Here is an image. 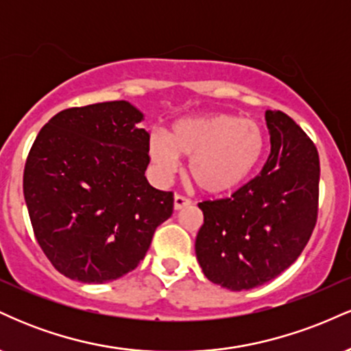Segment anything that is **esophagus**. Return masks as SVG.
Segmentation results:
<instances>
[{
	"label": "esophagus",
	"mask_w": 351,
	"mask_h": 351,
	"mask_svg": "<svg viewBox=\"0 0 351 351\" xmlns=\"http://www.w3.org/2000/svg\"><path fill=\"white\" fill-rule=\"evenodd\" d=\"M173 204H175V209L178 211V209H183V208L189 206V204H191V199L186 198V196H183V195H176L175 201H173Z\"/></svg>",
	"instance_id": "34e87169"
}]
</instances>
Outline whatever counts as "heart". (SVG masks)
I'll return each mask as SVG.
<instances>
[{
    "instance_id": "b5f03b06",
    "label": "heart",
    "mask_w": 351,
    "mask_h": 351,
    "mask_svg": "<svg viewBox=\"0 0 351 351\" xmlns=\"http://www.w3.org/2000/svg\"><path fill=\"white\" fill-rule=\"evenodd\" d=\"M264 152L265 134L261 123L231 114L181 119L173 123L168 136L155 132L148 142L160 178H170L180 156H186L189 176L209 195H221L244 183Z\"/></svg>"
}]
</instances>
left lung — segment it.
<instances>
[{"instance_id":"1","label":"left lung","mask_w":351,"mask_h":351,"mask_svg":"<svg viewBox=\"0 0 351 351\" xmlns=\"http://www.w3.org/2000/svg\"><path fill=\"white\" fill-rule=\"evenodd\" d=\"M265 122L271 153L259 175L229 198L198 203V263L208 280L234 292L259 287L295 263L317 224L315 145L284 112L267 110Z\"/></svg>"}]
</instances>
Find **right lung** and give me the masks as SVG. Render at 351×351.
Instances as JSON below:
<instances>
[{
	"label": "right lung",
	"mask_w": 351,
	"mask_h": 351,
	"mask_svg": "<svg viewBox=\"0 0 351 351\" xmlns=\"http://www.w3.org/2000/svg\"><path fill=\"white\" fill-rule=\"evenodd\" d=\"M125 100L59 112L36 136L23 189L36 241L60 274L104 284L134 271L173 193L147 181L150 134Z\"/></svg>",
	"instance_id": "obj_1"
}]
</instances>
